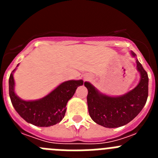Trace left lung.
I'll return each instance as SVG.
<instances>
[{
    "label": "left lung",
    "instance_id": "1",
    "mask_svg": "<svg viewBox=\"0 0 158 158\" xmlns=\"http://www.w3.org/2000/svg\"><path fill=\"white\" fill-rule=\"evenodd\" d=\"M132 57L136 54L131 52ZM137 69L140 73L138 85L124 95L109 96L100 92L89 82H85L88 89L87 103L90 117L95 123L107 128L124 126L139 115L148 97L149 78L146 71L136 58Z\"/></svg>",
    "mask_w": 158,
    "mask_h": 158
}]
</instances>
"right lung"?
Wrapping results in <instances>:
<instances>
[{
  "label": "right lung",
  "instance_id": "obj_1",
  "mask_svg": "<svg viewBox=\"0 0 158 158\" xmlns=\"http://www.w3.org/2000/svg\"><path fill=\"white\" fill-rule=\"evenodd\" d=\"M16 69L10 74L8 81L12 104L26 122L37 127H51L61 122L65 116L67 102L74 95L78 86L84 83L82 80L67 81L43 98L27 101L18 97L14 91L13 72Z\"/></svg>",
  "mask_w": 158,
  "mask_h": 158
}]
</instances>
